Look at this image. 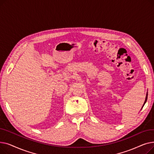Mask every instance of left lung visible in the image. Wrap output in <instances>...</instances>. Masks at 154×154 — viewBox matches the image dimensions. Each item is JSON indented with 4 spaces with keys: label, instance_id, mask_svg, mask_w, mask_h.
Segmentation results:
<instances>
[{
    "label": "left lung",
    "instance_id": "1",
    "mask_svg": "<svg viewBox=\"0 0 154 154\" xmlns=\"http://www.w3.org/2000/svg\"><path fill=\"white\" fill-rule=\"evenodd\" d=\"M147 95H148V94H147V95H146V99H145V102H144V104L145 103V102H146V101H147Z\"/></svg>",
    "mask_w": 154,
    "mask_h": 154
}]
</instances>
